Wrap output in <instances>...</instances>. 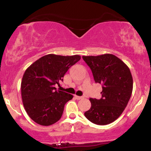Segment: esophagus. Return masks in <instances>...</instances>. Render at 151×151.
<instances>
[{
  "instance_id": "1",
  "label": "esophagus",
  "mask_w": 151,
  "mask_h": 151,
  "mask_svg": "<svg viewBox=\"0 0 151 151\" xmlns=\"http://www.w3.org/2000/svg\"><path fill=\"white\" fill-rule=\"evenodd\" d=\"M74 97H75L76 99L77 100H80L81 99H83L82 96H77V95H74Z\"/></svg>"
}]
</instances>
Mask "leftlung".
Instances as JSON below:
<instances>
[{
	"label": "left lung",
	"mask_w": 151,
	"mask_h": 151,
	"mask_svg": "<svg viewBox=\"0 0 151 151\" xmlns=\"http://www.w3.org/2000/svg\"><path fill=\"white\" fill-rule=\"evenodd\" d=\"M82 58L91 70L95 82L102 84V97L89 99L91 106L84 116L97 125L111 124L121 115L131 98V71L122 60L111 54Z\"/></svg>",
	"instance_id": "left-lung-1"
}]
</instances>
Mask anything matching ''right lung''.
Returning <instances> with one entry per match:
<instances>
[{"label": "right lung", "instance_id": "add662e5", "mask_svg": "<svg viewBox=\"0 0 151 151\" xmlns=\"http://www.w3.org/2000/svg\"><path fill=\"white\" fill-rule=\"evenodd\" d=\"M79 55H45L31 65L22 79L21 96L24 108L35 122L50 126L61 119L65 104L73 98L55 85L63 80L67 70L80 60Z\"/></svg>", "mask_w": 151, "mask_h": 151}]
</instances>
